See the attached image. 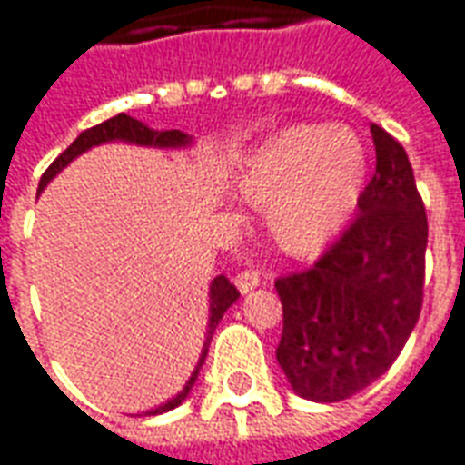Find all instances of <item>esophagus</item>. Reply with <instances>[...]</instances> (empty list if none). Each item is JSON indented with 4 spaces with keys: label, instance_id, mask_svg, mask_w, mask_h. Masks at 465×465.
Here are the masks:
<instances>
[{
    "label": "esophagus",
    "instance_id": "34e87169",
    "mask_svg": "<svg viewBox=\"0 0 465 465\" xmlns=\"http://www.w3.org/2000/svg\"><path fill=\"white\" fill-rule=\"evenodd\" d=\"M233 283H236V288H239L242 293H249V291H253V288L261 283V273L259 271H253V268H243V271L236 273Z\"/></svg>",
    "mask_w": 465,
    "mask_h": 465
}]
</instances>
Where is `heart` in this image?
Wrapping results in <instances>:
<instances>
[{
	"mask_svg": "<svg viewBox=\"0 0 465 465\" xmlns=\"http://www.w3.org/2000/svg\"><path fill=\"white\" fill-rule=\"evenodd\" d=\"M367 154L345 127H288L253 150L236 177V194L268 206V229L285 251L311 253L355 212Z\"/></svg>",
	"mask_w": 465,
	"mask_h": 465,
	"instance_id": "heart-1",
	"label": "heart"
}]
</instances>
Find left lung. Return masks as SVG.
<instances>
[{
    "label": "left lung",
    "instance_id": "1",
    "mask_svg": "<svg viewBox=\"0 0 465 465\" xmlns=\"http://www.w3.org/2000/svg\"><path fill=\"white\" fill-rule=\"evenodd\" d=\"M377 164L360 214L308 271L276 281V360L301 397L342 401L390 370L424 302L429 223L404 147L372 123Z\"/></svg>",
    "mask_w": 465,
    "mask_h": 465
}]
</instances>
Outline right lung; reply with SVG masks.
<instances>
[{"instance_id":"1","label":"right lung","mask_w":465,"mask_h":465,"mask_svg":"<svg viewBox=\"0 0 465 465\" xmlns=\"http://www.w3.org/2000/svg\"><path fill=\"white\" fill-rule=\"evenodd\" d=\"M110 140H125V143H135V145H154V147H180V145H187L189 143L187 133H182V130H163V133H157V130H153V127L143 125L140 120L130 118V115H125V113H120V115L105 120V123H101V125L88 127V130H84L81 135L75 137L74 143H71V145H68L66 150L58 154L56 160L49 164V170L41 174L39 192L46 187V184H49V182L56 177L58 172L64 170V167H66V164L74 160V157L84 154L85 150H91V147L103 145V143H110ZM236 298H239V291L233 288V283L229 281V278L216 276L214 281H212V288H209V332H206V342H204V350H202V357H199L197 370L192 372L189 381L184 384V390H182L177 397L170 399V401H167V404H163V407L145 411L147 416L170 411V409L180 407L182 401L187 399L189 390H192V384L197 381L199 370H202V364H204V360H206V350H209V342H212V335H214L216 325H219V320L223 318L226 308H229V305H233V301H236Z\"/></svg>"}]
</instances>
